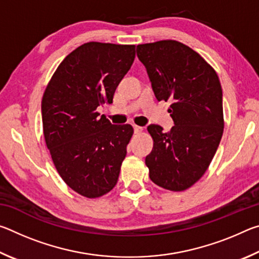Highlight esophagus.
<instances>
[{"mask_svg":"<svg viewBox=\"0 0 259 259\" xmlns=\"http://www.w3.org/2000/svg\"><path fill=\"white\" fill-rule=\"evenodd\" d=\"M134 129H135V134H140V133H142V131H143L142 126L136 125V124H134Z\"/></svg>","mask_w":259,"mask_h":259,"instance_id":"1","label":"esophagus"}]
</instances>
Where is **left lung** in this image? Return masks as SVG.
Listing matches in <instances>:
<instances>
[{"label": "left lung", "mask_w": 259, "mask_h": 259, "mask_svg": "<svg viewBox=\"0 0 259 259\" xmlns=\"http://www.w3.org/2000/svg\"><path fill=\"white\" fill-rule=\"evenodd\" d=\"M156 99L171 100L175 125L163 133L147 126L153 150L145 159L151 181L182 192L209 168L224 131L222 85L214 69L198 52L175 40L137 46Z\"/></svg>", "instance_id": "8db88e82"}]
</instances>
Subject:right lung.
Masks as SVG:
<instances>
[{
  "label": "right lung",
  "instance_id": "right-lung-1",
  "mask_svg": "<svg viewBox=\"0 0 259 259\" xmlns=\"http://www.w3.org/2000/svg\"><path fill=\"white\" fill-rule=\"evenodd\" d=\"M134 45L88 42L57 67L42 97L47 147L61 179L88 199L100 198L116 185L130 124H112L97 107L111 104L116 87L136 56Z\"/></svg>",
  "mask_w": 259,
  "mask_h": 259
}]
</instances>
